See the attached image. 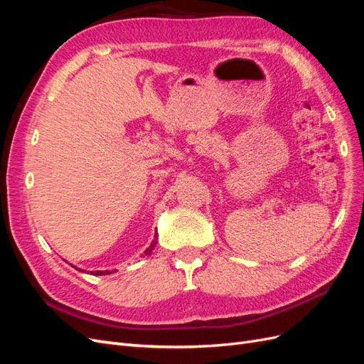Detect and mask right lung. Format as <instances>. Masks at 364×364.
Masks as SVG:
<instances>
[{
    "label": "right lung",
    "mask_w": 364,
    "mask_h": 364,
    "mask_svg": "<svg viewBox=\"0 0 364 364\" xmlns=\"http://www.w3.org/2000/svg\"><path fill=\"white\" fill-rule=\"evenodd\" d=\"M156 243H158V238H156V234H155V238H153V241H151V245L146 249V252H144V255H150L151 253V250L155 249V246H156ZM77 270H80V272H85V270H82V269H79V267H75ZM117 270H95V272H91V274H94V277H103V274H111V273H115ZM87 273V272H86Z\"/></svg>",
    "instance_id": "add662e5"
}]
</instances>
